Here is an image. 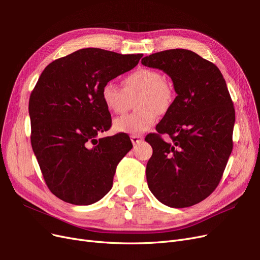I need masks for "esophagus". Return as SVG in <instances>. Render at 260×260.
I'll return each mask as SVG.
<instances>
[{"label":"esophagus","mask_w":260,"mask_h":260,"mask_svg":"<svg viewBox=\"0 0 260 260\" xmlns=\"http://www.w3.org/2000/svg\"><path fill=\"white\" fill-rule=\"evenodd\" d=\"M130 138H131V142H132L133 145L140 143L141 141L143 140V137L142 136H139V135H132Z\"/></svg>","instance_id":"esophagus-1"}]
</instances>
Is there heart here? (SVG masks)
Segmentation results:
<instances>
[{
	"label": "heart",
	"mask_w": 260,
	"mask_h": 260,
	"mask_svg": "<svg viewBox=\"0 0 260 260\" xmlns=\"http://www.w3.org/2000/svg\"><path fill=\"white\" fill-rule=\"evenodd\" d=\"M123 89L114 81H107L101 90L106 108L114 114H123L131 100L137 99L139 112L114 120V130L130 135L148 131L162 115L170 111L175 101V91L158 70L138 68L123 78Z\"/></svg>",
	"instance_id": "obj_1"
}]
</instances>
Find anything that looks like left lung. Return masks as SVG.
<instances>
[{"label": "left lung", "instance_id": "left-lung-1", "mask_svg": "<svg viewBox=\"0 0 260 260\" xmlns=\"http://www.w3.org/2000/svg\"><path fill=\"white\" fill-rule=\"evenodd\" d=\"M141 62L166 73L178 94L157 132L145 138L153 147L148 187L169 207L193 206L216 190L232 152L235 112L229 90L218 67L192 51H161Z\"/></svg>", "mask_w": 260, "mask_h": 260}]
</instances>
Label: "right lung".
<instances>
[{"mask_svg": "<svg viewBox=\"0 0 260 260\" xmlns=\"http://www.w3.org/2000/svg\"><path fill=\"white\" fill-rule=\"evenodd\" d=\"M142 56L82 49L55 59L39 78L29 99L31 146L46 185L61 201L90 205L111 191L132 143L127 133L95 139L112 127L101 90Z\"/></svg>", "mask_w": 260, "mask_h": 260, "instance_id": "1", "label": "right lung"}]
</instances>
